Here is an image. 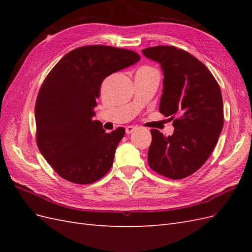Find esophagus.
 I'll return each instance as SVG.
<instances>
[{
	"instance_id": "1",
	"label": "esophagus",
	"mask_w": 252,
	"mask_h": 252,
	"mask_svg": "<svg viewBox=\"0 0 252 252\" xmlns=\"http://www.w3.org/2000/svg\"><path fill=\"white\" fill-rule=\"evenodd\" d=\"M134 130H135V127H134V126H127V127H126V133H127V134L132 133Z\"/></svg>"
}]
</instances>
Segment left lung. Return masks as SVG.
Returning a JSON list of instances; mask_svg holds the SVG:
<instances>
[{"instance_id": "1", "label": "left lung", "mask_w": 252, "mask_h": 252, "mask_svg": "<svg viewBox=\"0 0 252 252\" xmlns=\"http://www.w3.org/2000/svg\"><path fill=\"white\" fill-rule=\"evenodd\" d=\"M143 55L164 73L159 112L173 120L174 132L151 129L148 164L166 178L180 180L199 170L215 149L224 125L218 82L199 60L173 46H155Z\"/></svg>"}]
</instances>
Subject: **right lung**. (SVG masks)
<instances>
[{
    "instance_id": "add662e5",
    "label": "right lung",
    "mask_w": 252,
    "mask_h": 252,
    "mask_svg": "<svg viewBox=\"0 0 252 252\" xmlns=\"http://www.w3.org/2000/svg\"><path fill=\"white\" fill-rule=\"evenodd\" d=\"M138 53L104 45L68 52L44 80L36 97V144L55 171L75 184H91L111 168L125 129L105 132L94 120L102 82L140 61Z\"/></svg>"
}]
</instances>
